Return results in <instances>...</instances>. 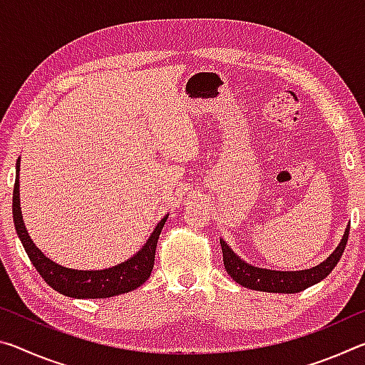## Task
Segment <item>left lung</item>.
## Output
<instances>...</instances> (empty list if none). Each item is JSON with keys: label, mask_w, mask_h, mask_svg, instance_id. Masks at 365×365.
<instances>
[{"label": "left lung", "mask_w": 365, "mask_h": 365, "mask_svg": "<svg viewBox=\"0 0 365 365\" xmlns=\"http://www.w3.org/2000/svg\"><path fill=\"white\" fill-rule=\"evenodd\" d=\"M349 237V225L346 228L344 237L338 248L331 252L330 257H327L322 264L316 267L299 270V272H280L255 267V265L246 264L235 252L228 248V245L220 240L222 252H224V265L228 275L245 288L256 289V292L267 293H299L302 289L316 285L320 280H324L330 272L335 269L343 256Z\"/></svg>", "instance_id": "obj_1"}]
</instances>
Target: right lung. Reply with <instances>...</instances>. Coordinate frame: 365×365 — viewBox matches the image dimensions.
<instances>
[{"mask_svg":"<svg viewBox=\"0 0 365 365\" xmlns=\"http://www.w3.org/2000/svg\"><path fill=\"white\" fill-rule=\"evenodd\" d=\"M19 168L21 159L16 164V183L14 193H12V217L17 235H19L24 250H26L30 262L41 275L49 287L56 289L58 293L69 296V298L78 299H98V298H110V296L128 293L150 279L154 267V255H156V246L160 230L168 220V215L159 222L154 228L150 240L141 248L137 255L122 262L115 267H109L104 270H76L67 269L56 262L49 261L43 252L36 248L24 225L21 214V201H19Z\"/></svg>","mask_w":365,"mask_h":365,"instance_id":"right-lung-1","label":"right lung"}]
</instances>
